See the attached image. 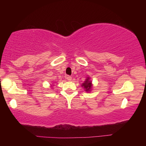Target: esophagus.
<instances>
[{"label": "esophagus", "instance_id": "1", "mask_svg": "<svg viewBox=\"0 0 146 146\" xmlns=\"http://www.w3.org/2000/svg\"><path fill=\"white\" fill-rule=\"evenodd\" d=\"M66 79L68 81H71L72 80V76H66Z\"/></svg>", "mask_w": 146, "mask_h": 146}]
</instances>
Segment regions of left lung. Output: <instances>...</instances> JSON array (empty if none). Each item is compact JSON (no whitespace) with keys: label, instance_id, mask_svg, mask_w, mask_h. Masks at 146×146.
I'll return each instance as SVG.
<instances>
[{"label":"left lung","instance_id":"left-lung-1","mask_svg":"<svg viewBox=\"0 0 146 146\" xmlns=\"http://www.w3.org/2000/svg\"><path fill=\"white\" fill-rule=\"evenodd\" d=\"M81 86L83 88V89H84V90L87 92H90L92 91L93 88V84L92 83V81L90 80V78L89 76H87L86 79L85 80V81L82 84Z\"/></svg>","mask_w":146,"mask_h":146}]
</instances>
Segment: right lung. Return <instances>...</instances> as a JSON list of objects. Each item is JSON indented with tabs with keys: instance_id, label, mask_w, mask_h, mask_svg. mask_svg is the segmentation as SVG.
<instances>
[{
	"instance_id": "right-lung-1",
	"label": "right lung",
	"mask_w": 146,
	"mask_h": 146,
	"mask_svg": "<svg viewBox=\"0 0 146 146\" xmlns=\"http://www.w3.org/2000/svg\"><path fill=\"white\" fill-rule=\"evenodd\" d=\"M52 86H53V85H51V86H50L51 88H52Z\"/></svg>"
}]
</instances>
